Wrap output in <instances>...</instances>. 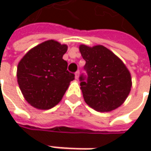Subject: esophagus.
Listing matches in <instances>:
<instances>
[{
  "mask_svg": "<svg viewBox=\"0 0 151 151\" xmlns=\"http://www.w3.org/2000/svg\"><path fill=\"white\" fill-rule=\"evenodd\" d=\"M78 76H79V71H77L75 73V78L78 79Z\"/></svg>",
  "mask_w": 151,
  "mask_h": 151,
  "instance_id": "obj_1",
  "label": "esophagus"
}]
</instances>
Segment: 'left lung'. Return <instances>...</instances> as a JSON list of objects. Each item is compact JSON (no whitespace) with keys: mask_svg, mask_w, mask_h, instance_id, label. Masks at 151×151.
I'll return each instance as SVG.
<instances>
[{"mask_svg":"<svg viewBox=\"0 0 151 151\" xmlns=\"http://www.w3.org/2000/svg\"><path fill=\"white\" fill-rule=\"evenodd\" d=\"M79 51L86 61L87 77L81 75L80 89L86 103L99 112L116 109L131 90V75L123 62L102 45H81Z\"/></svg>","mask_w":151,"mask_h":151,"instance_id":"8db88e82","label":"left lung"}]
</instances>
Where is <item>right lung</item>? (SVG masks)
I'll use <instances>...</instances> for the list:
<instances>
[{
	"label": "right lung",
	"instance_id": "obj_1",
	"mask_svg": "<svg viewBox=\"0 0 151 151\" xmlns=\"http://www.w3.org/2000/svg\"><path fill=\"white\" fill-rule=\"evenodd\" d=\"M67 45L48 40L29 50L17 66V82L25 100L38 109H50L63 98L74 74L63 59Z\"/></svg>",
	"mask_w": 151,
	"mask_h": 151
}]
</instances>
